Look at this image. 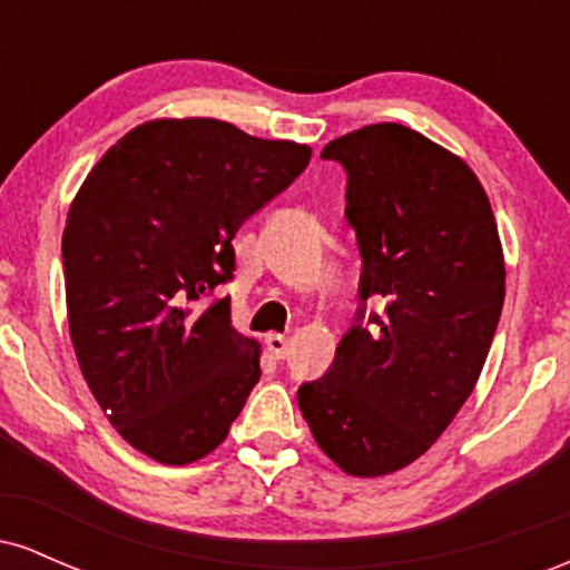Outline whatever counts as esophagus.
I'll return each mask as SVG.
<instances>
[{
	"mask_svg": "<svg viewBox=\"0 0 570 570\" xmlns=\"http://www.w3.org/2000/svg\"><path fill=\"white\" fill-rule=\"evenodd\" d=\"M267 351H271L273 358H278V362H284L286 356H289V340L284 335H267Z\"/></svg>",
	"mask_w": 570,
	"mask_h": 570,
	"instance_id": "1",
	"label": "esophagus"
}]
</instances>
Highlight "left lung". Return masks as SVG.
Segmentation results:
<instances>
[{
    "mask_svg": "<svg viewBox=\"0 0 570 570\" xmlns=\"http://www.w3.org/2000/svg\"><path fill=\"white\" fill-rule=\"evenodd\" d=\"M322 158L345 171L362 276L335 362L297 402L343 472L381 476L426 453L474 391L503 305L499 227L472 168L399 122Z\"/></svg>",
    "mask_w": 570,
    "mask_h": 570,
    "instance_id": "8db88e82",
    "label": "left lung"
}]
</instances>
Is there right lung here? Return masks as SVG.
<instances>
[{"label": "right lung", "mask_w": 570, "mask_h": 570, "mask_svg": "<svg viewBox=\"0 0 570 570\" xmlns=\"http://www.w3.org/2000/svg\"><path fill=\"white\" fill-rule=\"evenodd\" d=\"M311 147L230 122H144L96 163L63 230L69 332L109 423L181 466L212 453L259 381L230 326L233 238L305 171Z\"/></svg>", "instance_id": "1"}]
</instances>
